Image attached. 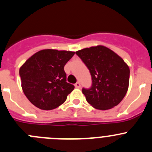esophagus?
<instances>
[{
    "label": "esophagus",
    "mask_w": 152,
    "mask_h": 152,
    "mask_svg": "<svg viewBox=\"0 0 152 152\" xmlns=\"http://www.w3.org/2000/svg\"><path fill=\"white\" fill-rule=\"evenodd\" d=\"M75 87H76V88H81V85L79 82H76V84H75Z\"/></svg>",
    "instance_id": "obj_1"
}]
</instances>
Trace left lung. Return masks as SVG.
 <instances>
[{
	"instance_id": "obj_1",
	"label": "left lung",
	"mask_w": 152,
	"mask_h": 152,
	"mask_svg": "<svg viewBox=\"0 0 152 152\" xmlns=\"http://www.w3.org/2000/svg\"><path fill=\"white\" fill-rule=\"evenodd\" d=\"M89 69L92 87L82 89L87 102L94 108L115 107L129 89L130 70L124 60L109 48L97 45L76 51Z\"/></svg>"
}]
</instances>
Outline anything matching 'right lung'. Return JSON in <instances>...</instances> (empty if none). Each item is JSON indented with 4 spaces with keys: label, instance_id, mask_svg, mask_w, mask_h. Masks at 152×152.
Wrapping results in <instances>:
<instances>
[{
    "label": "right lung",
    "instance_id": "add662e5",
    "mask_svg": "<svg viewBox=\"0 0 152 152\" xmlns=\"http://www.w3.org/2000/svg\"><path fill=\"white\" fill-rule=\"evenodd\" d=\"M75 52L42 50L29 57L20 67L21 88L26 98L42 110L61 105L74 86L66 82L64 67Z\"/></svg>",
    "mask_w": 152,
    "mask_h": 152
}]
</instances>
